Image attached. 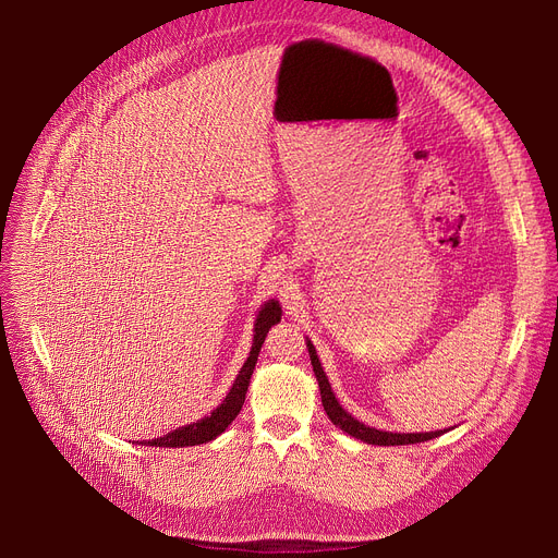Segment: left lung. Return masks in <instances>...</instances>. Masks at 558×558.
<instances>
[{"instance_id": "1", "label": "left lung", "mask_w": 558, "mask_h": 558, "mask_svg": "<svg viewBox=\"0 0 558 558\" xmlns=\"http://www.w3.org/2000/svg\"><path fill=\"white\" fill-rule=\"evenodd\" d=\"M307 350H310V359H312V365H314V375H316V381H318V388H320V399H323V408L327 417L331 420L333 426H339L341 430H345L348 435L361 439V441H367V444H375V447H403V444H420V441H426V439H433V437H439L441 430H430V433H388V430H377L373 426H365L363 422L354 420L350 413L343 411V405L337 401V397H333L331 392V386L323 373V365L318 361V354H316V348L312 345V341H307Z\"/></svg>"}]
</instances>
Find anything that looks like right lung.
Wrapping results in <instances>:
<instances>
[{
    "label": "right lung",
    "mask_w": 558,
    "mask_h": 558,
    "mask_svg": "<svg viewBox=\"0 0 558 558\" xmlns=\"http://www.w3.org/2000/svg\"><path fill=\"white\" fill-rule=\"evenodd\" d=\"M280 316H282V310H280L278 301H269V303L263 305V310H259V314L255 318V327H253L255 333H253V345H251L248 359L240 367V375L235 377L233 388L227 395V399L221 401L208 417H204L199 422H193L189 426H181V428H177V430H172V433H168L163 437L141 441L143 447H163V449L197 447V444H206V441L215 439L217 435L225 433L229 428V424L242 411V403H244V397H246V390H248V381H251V375H253L255 363H257L259 348H263L267 331L271 329V325H276L280 320Z\"/></svg>",
    "instance_id": "obj_1"
}]
</instances>
